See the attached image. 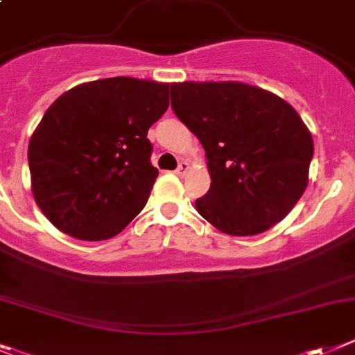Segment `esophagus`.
Returning a JSON list of instances; mask_svg holds the SVG:
<instances>
[{
	"label": "esophagus",
	"instance_id": "1",
	"mask_svg": "<svg viewBox=\"0 0 355 355\" xmlns=\"http://www.w3.org/2000/svg\"><path fill=\"white\" fill-rule=\"evenodd\" d=\"M187 169H189V162H186V160H180V162H178V168L175 169V173L177 175H186L187 173Z\"/></svg>",
	"mask_w": 355,
	"mask_h": 355
}]
</instances>
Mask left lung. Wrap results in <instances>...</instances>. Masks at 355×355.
I'll list each match as a JSON object with an SVG mask.
<instances>
[{
  "mask_svg": "<svg viewBox=\"0 0 355 355\" xmlns=\"http://www.w3.org/2000/svg\"><path fill=\"white\" fill-rule=\"evenodd\" d=\"M171 109L205 150L211 187L195 202L212 227L255 236L284 220L307 187L313 137L277 94L241 82L171 84Z\"/></svg>",
  "mask_w": 355,
  "mask_h": 355,
  "instance_id": "left-lung-1",
  "label": "left lung"
}]
</instances>
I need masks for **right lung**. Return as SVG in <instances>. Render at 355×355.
<instances>
[{"label": "right lung", "instance_id": "add662e5", "mask_svg": "<svg viewBox=\"0 0 355 355\" xmlns=\"http://www.w3.org/2000/svg\"><path fill=\"white\" fill-rule=\"evenodd\" d=\"M169 84L116 76L76 85L46 110L28 144L37 205L64 234L103 241L146 205L157 168L148 128Z\"/></svg>", "mask_w": 355, "mask_h": 355}]
</instances>
